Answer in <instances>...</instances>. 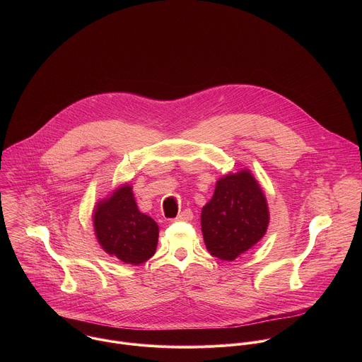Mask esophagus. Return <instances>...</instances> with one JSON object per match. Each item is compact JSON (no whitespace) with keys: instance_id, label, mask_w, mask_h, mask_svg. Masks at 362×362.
I'll use <instances>...</instances> for the list:
<instances>
[{"instance_id":"obj_1","label":"esophagus","mask_w":362,"mask_h":362,"mask_svg":"<svg viewBox=\"0 0 362 362\" xmlns=\"http://www.w3.org/2000/svg\"><path fill=\"white\" fill-rule=\"evenodd\" d=\"M193 219V214H192V211L190 209H185L182 214H179L177 215V218H176V221H192Z\"/></svg>"}]
</instances>
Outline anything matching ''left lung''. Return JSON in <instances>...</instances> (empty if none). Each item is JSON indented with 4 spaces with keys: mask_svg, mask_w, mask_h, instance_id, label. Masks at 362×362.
Returning a JSON list of instances; mask_svg holds the SVG:
<instances>
[{
    "mask_svg": "<svg viewBox=\"0 0 362 362\" xmlns=\"http://www.w3.org/2000/svg\"><path fill=\"white\" fill-rule=\"evenodd\" d=\"M200 225L206 249L222 261H235L264 238L269 208L249 169L228 173L216 182L212 199L202 208Z\"/></svg>",
    "mask_w": 362,
    "mask_h": 362,
    "instance_id": "obj_1",
    "label": "left lung"
}]
</instances>
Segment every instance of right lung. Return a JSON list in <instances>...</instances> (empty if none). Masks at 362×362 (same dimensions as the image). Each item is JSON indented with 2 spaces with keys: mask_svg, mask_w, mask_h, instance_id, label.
Instances as JSON below:
<instances>
[{
  "mask_svg": "<svg viewBox=\"0 0 362 362\" xmlns=\"http://www.w3.org/2000/svg\"><path fill=\"white\" fill-rule=\"evenodd\" d=\"M93 228L101 249L124 264H143L156 252L159 226L139 211L130 183L95 203Z\"/></svg>",
  "mask_w": 362,
  "mask_h": 362,
  "instance_id": "add662e5",
  "label": "right lung"
}]
</instances>
